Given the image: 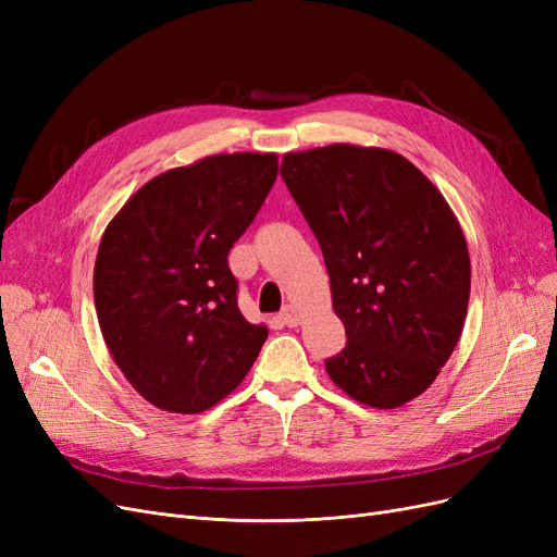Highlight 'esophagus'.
Masks as SVG:
<instances>
[{
    "label": "esophagus",
    "mask_w": 557,
    "mask_h": 557,
    "mask_svg": "<svg viewBox=\"0 0 557 557\" xmlns=\"http://www.w3.org/2000/svg\"><path fill=\"white\" fill-rule=\"evenodd\" d=\"M278 318H281V323L288 325V327H297V325H299V311H297L293 305L283 307V311H281Z\"/></svg>",
    "instance_id": "34e87169"
}]
</instances>
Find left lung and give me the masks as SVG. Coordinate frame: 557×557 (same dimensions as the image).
Segmentation results:
<instances>
[{"mask_svg": "<svg viewBox=\"0 0 557 557\" xmlns=\"http://www.w3.org/2000/svg\"><path fill=\"white\" fill-rule=\"evenodd\" d=\"M281 176L323 250L346 348L325 369L374 409L423 395L465 327L471 262L444 195L387 148L285 153Z\"/></svg>", "mask_w": 557, "mask_h": 557, "instance_id": "1", "label": "left lung"}]
</instances>
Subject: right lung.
Listing matches in <instances>:
<instances>
[{
	"mask_svg": "<svg viewBox=\"0 0 557 557\" xmlns=\"http://www.w3.org/2000/svg\"><path fill=\"white\" fill-rule=\"evenodd\" d=\"M276 174V153L201 158L150 178L107 225L95 260L99 327L153 407L207 411L256 362L269 330L242 315L227 252Z\"/></svg>",
	"mask_w": 557,
	"mask_h": 557,
	"instance_id": "1",
	"label": "right lung"
}]
</instances>
